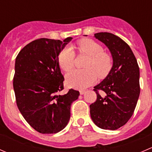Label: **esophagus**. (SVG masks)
Listing matches in <instances>:
<instances>
[{
	"label": "esophagus",
	"mask_w": 152,
	"mask_h": 152,
	"mask_svg": "<svg viewBox=\"0 0 152 152\" xmlns=\"http://www.w3.org/2000/svg\"><path fill=\"white\" fill-rule=\"evenodd\" d=\"M85 90H81V91H80V94L81 95H84V94H85Z\"/></svg>",
	"instance_id": "obj_1"
}]
</instances>
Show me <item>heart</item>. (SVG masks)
Returning <instances> with one entry per match:
<instances>
[{
	"label": "heart",
	"mask_w": 152,
	"mask_h": 152,
	"mask_svg": "<svg viewBox=\"0 0 152 152\" xmlns=\"http://www.w3.org/2000/svg\"><path fill=\"white\" fill-rule=\"evenodd\" d=\"M76 48L79 53L89 56L85 65L86 69L70 71L67 74L66 82L69 87L83 90L96 82L97 75L103 78L108 74L112 67V59L110 55L104 52L102 45L93 39H81L78 42ZM58 61L64 71H69L73 67L74 62V52L72 48H64L59 53Z\"/></svg>",
	"instance_id": "b5f03b06"
}]
</instances>
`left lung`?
I'll return each instance as SVG.
<instances>
[{"instance_id":"1","label":"left lung","mask_w":152,"mask_h":152,"mask_svg":"<svg viewBox=\"0 0 152 152\" xmlns=\"http://www.w3.org/2000/svg\"><path fill=\"white\" fill-rule=\"evenodd\" d=\"M94 37L108 48L113 67L107 77L94 87L97 99L90 105V116L99 128L116 130L127 123L137 105L140 70L132 49L119 37L100 32L95 34ZM99 90L104 94L101 96Z\"/></svg>"}]
</instances>
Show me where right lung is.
I'll return each instance as SVG.
<instances>
[{"instance_id": "1", "label": "right lung", "mask_w": 152, "mask_h": 152, "mask_svg": "<svg viewBox=\"0 0 152 152\" xmlns=\"http://www.w3.org/2000/svg\"><path fill=\"white\" fill-rule=\"evenodd\" d=\"M72 39H36L15 59L13 87L17 105L29 125L42 134L63 129L70 120L71 104L79 98V92L73 89L58 94L64 89L58 56Z\"/></svg>"}]
</instances>
